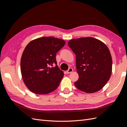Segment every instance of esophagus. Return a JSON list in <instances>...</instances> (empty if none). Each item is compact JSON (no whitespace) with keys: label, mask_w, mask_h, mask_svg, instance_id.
I'll list each match as a JSON object with an SVG mask.
<instances>
[{"label":"esophagus","mask_w":127,"mask_h":127,"mask_svg":"<svg viewBox=\"0 0 127 127\" xmlns=\"http://www.w3.org/2000/svg\"><path fill=\"white\" fill-rule=\"evenodd\" d=\"M73 71V69L72 68H69L68 69V70L67 71V73L68 74H70L71 72H72Z\"/></svg>","instance_id":"34e87169"}]
</instances>
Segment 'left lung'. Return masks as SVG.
I'll return each mask as SVG.
<instances>
[{
    "label": "left lung",
    "instance_id": "1",
    "mask_svg": "<svg viewBox=\"0 0 127 127\" xmlns=\"http://www.w3.org/2000/svg\"><path fill=\"white\" fill-rule=\"evenodd\" d=\"M68 44L76 55L79 78L74 83L75 86L88 93L101 90L112 72V57L107 46L92 37L72 39Z\"/></svg>",
    "mask_w": 127,
    "mask_h": 127
}]
</instances>
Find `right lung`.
I'll list each match as a JSON object with an SVG mask.
<instances>
[{"mask_svg": "<svg viewBox=\"0 0 127 127\" xmlns=\"http://www.w3.org/2000/svg\"><path fill=\"white\" fill-rule=\"evenodd\" d=\"M65 43L63 40L45 36L26 45L21 58V71L25 85L33 93L48 94L59 86L64 75L57 66L56 53Z\"/></svg>", "mask_w": 127, "mask_h": 127, "instance_id": "1", "label": "right lung"}]
</instances>
